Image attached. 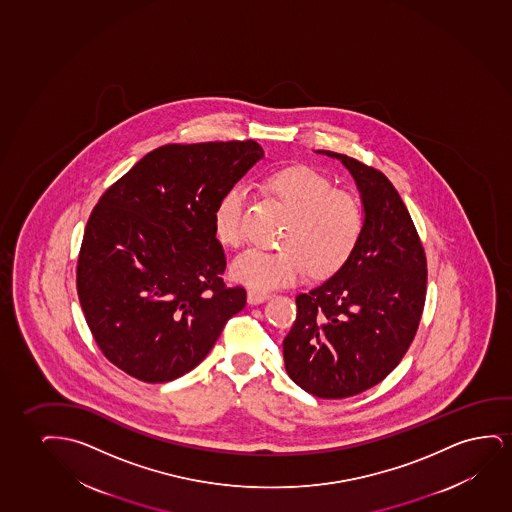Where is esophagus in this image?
Here are the masks:
<instances>
[{
  "instance_id": "obj_1",
  "label": "esophagus",
  "mask_w": 512,
  "mask_h": 512,
  "mask_svg": "<svg viewBox=\"0 0 512 512\" xmlns=\"http://www.w3.org/2000/svg\"><path fill=\"white\" fill-rule=\"evenodd\" d=\"M267 299H269V292H262V290H255V288L248 290V302L250 304H260V302H266Z\"/></svg>"
}]
</instances>
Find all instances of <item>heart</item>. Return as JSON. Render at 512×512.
I'll return each mask as SVG.
<instances>
[{"instance_id":"obj_1","label":"heart","mask_w":512,"mask_h":512,"mask_svg":"<svg viewBox=\"0 0 512 512\" xmlns=\"http://www.w3.org/2000/svg\"><path fill=\"white\" fill-rule=\"evenodd\" d=\"M266 189L290 211L281 238L285 246L239 253L232 260V280L267 292L301 280L308 267L318 278L339 271L364 231V211L357 197L334 189L327 176L308 166L281 169L267 178ZM246 201L248 190L241 183L218 199L213 227L222 245H241Z\"/></svg>"}]
</instances>
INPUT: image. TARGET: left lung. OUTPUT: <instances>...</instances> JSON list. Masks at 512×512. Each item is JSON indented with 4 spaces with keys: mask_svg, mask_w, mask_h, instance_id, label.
Returning a JSON list of instances; mask_svg holds the SVG:
<instances>
[{
    "mask_svg": "<svg viewBox=\"0 0 512 512\" xmlns=\"http://www.w3.org/2000/svg\"><path fill=\"white\" fill-rule=\"evenodd\" d=\"M357 183L364 231L355 252L320 287L299 294L283 341L285 369L320 399H346L390 374L420 325L427 259L406 204L378 169L329 150Z\"/></svg>",
    "mask_w": 512,
    "mask_h": 512,
    "instance_id": "8db88e82",
    "label": "left lung"
}]
</instances>
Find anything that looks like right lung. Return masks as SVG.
Here are the masks:
<instances>
[{"instance_id":"1","label":"right lung","mask_w":512,"mask_h":512,"mask_svg":"<svg viewBox=\"0 0 512 512\" xmlns=\"http://www.w3.org/2000/svg\"><path fill=\"white\" fill-rule=\"evenodd\" d=\"M262 157L253 140L164 145L94 206L78 299L99 350L129 376L166 383L187 374L245 308V288L222 280L213 211Z\"/></svg>"}]
</instances>
